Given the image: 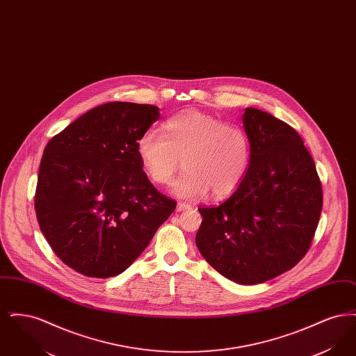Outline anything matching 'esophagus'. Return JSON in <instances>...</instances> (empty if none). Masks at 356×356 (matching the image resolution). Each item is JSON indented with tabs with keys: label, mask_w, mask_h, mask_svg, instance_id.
Masks as SVG:
<instances>
[{
	"label": "esophagus",
	"mask_w": 356,
	"mask_h": 356,
	"mask_svg": "<svg viewBox=\"0 0 356 356\" xmlns=\"http://www.w3.org/2000/svg\"><path fill=\"white\" fill-rule=\"evenodd\" d=\"M186 209H192V205L188 203H183V202L177 203V211H179V212H181V211H186Z\"/></svg>",
	"instance_id": "34e87169"
}]
</instances>
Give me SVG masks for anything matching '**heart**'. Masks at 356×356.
Masks as SVG:
<instances>
[{"label": "heart", "instance_id": "heart-1", "mask_svg": "<svg viewBox=\"0 0 356 356\" xmlns=\"http://www.w3.org/2000/svg\"><path fill=\"white\" fill-rule=\"evenodd\" d=\"M137 140L141 165L154 184L168 186L183 165L186 172L175 181L180 197L197 199L208 191L213 197L234 193L251 164V140L238 125L199 111H186Z\"/></svg>", "mask_w": 356, "mask_h": 356}]
</instances>
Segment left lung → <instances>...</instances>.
<instances>
[{
    "label": "left lung",
    "mask_w": 356,
    "mask_h": 356,
    "mask_svg": "<svg viewBox=\"0 0 356 356\" xmlns=\"http://www.w3.org/2000/svg\"><path fill=\"white\" fill-rule=\"evenodd\" d=\"M251 140L245 179L218 207H200L196 245L238 284H259L293 268L311 248L323 207L315 161L300 135L270 113L245 108Z\"/></svg>",
    "instance_id": "1"
}]
</instances>
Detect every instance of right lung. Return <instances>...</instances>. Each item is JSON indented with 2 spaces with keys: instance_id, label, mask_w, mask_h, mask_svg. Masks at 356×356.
Returning <instances> with one entry per match:
<instances>
[{
  "instance_id": "obj_1",
  "label": "right lung",
  "mask_w": 356,
  "mask_h": 356,
  "mask_svg": "<svg viewBox=\"0 0 356 356\" xmlns=\"http://www.w3.org/2000/svg\"><path fill=\"white\" fill-rule=\"evenodd\" d=\"M160 118L149 104L106 102L47 144L34 208L57 257L79 273L125 271L176 208L143 170L137 140Z\"/></svg>"
}]
</instances>
